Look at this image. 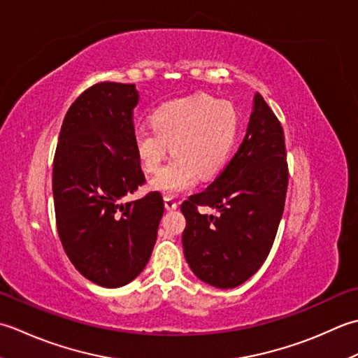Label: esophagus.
I'll return each instance as SVG.
<instances>
[{
    "label": "esophagus",
    "mask_w": 358,
    "mask_h": 358,
    "mask_svg": "<svg viewBox=\"0 0 358 358\" xmlns=\"http://www.w3.org/2000/svg\"><path fill=\"white\" fill-rule=\"evenodd\" d=\"M164 202H165V208L166 210H176L178 208V201L174 199L173 196H165Z\"/></svg>",
    "instance_id": "1"
}]
</instances>
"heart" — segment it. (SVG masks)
Listing matches in <instances>:
<instances>
[{
    "label": "heart",
    "instance_id": "obj_1",
    "mask_svg": "<svg viewBox=\"0 0 358 358\" xmlns=\"http://www.w3.org/2000/svg\"><path fill=\"white\" fill-rule=\"evenodd\" d=\"M238 131V113L231 103L198 94L157 106L151 127L137 128L133 143L138 162L150 174L158 173L172 147L173 160L152 179L151 187L164 194H178L222 171Z\"/></svg>",
    "mask_w": 358,
    "mask_h": 358
}]
</instances>
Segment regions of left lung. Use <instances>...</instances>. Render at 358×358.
I'll return each mask as SVG.
<instances>
[{
	"instance_id": "8db88e82",
	"label": "left lung",
	"mask_w": 358,
	"mask_h": 358,
	"mask_svg": "<svg viewBox=\"0 0 358 358\" xmlns=\"http://www.w3.org/2000/svg\"><path fill=\"white\" fill-rule=\"evenodd\" d=\"M289 184L284 131L261 94L255 96L247 134L211 184L182 202V245L203 282L231 289L258 272L278 231ZM199 206L218 210L202 215Z\"/></svg>"
}]
</instances>
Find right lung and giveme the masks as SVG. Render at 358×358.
<instances>
[{"instance_id": "obj_1", "label": "right lung", "mask_w": 358, "mask_h": 358, "mask_svg": "<svg viewBox=\"0 0 358 358\" xmlns=\"http://www.w3.org/2000/svg\"><path fill=\"white\" fill-rule=\"evenodd\" d=\"M137 101L133 83L87 87L64 115L54 156L58 236L77 271L101 287L143 271L164 215L159 192L122 202L145 184L133 143Z\"/></svg>"}]
</instances>
